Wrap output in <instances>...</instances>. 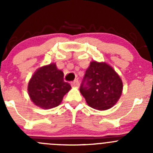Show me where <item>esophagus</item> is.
Here are the masks:
<instances>
[{
    "mask_svg": "<svg viewBox=\"0 0 153 153\" xmlns=\"http://www.w3.org/2000/svg\"><path fill=\"white\" fill-rule=\"evenodd\" d=\"M79 81H78V80H75V81H74L72 83V86H75V87H79Z\"/></svg>",
    "mask_w": 153,
    "mask_h": 153,
    "instance_id": "34e87169",
    "label": "esophagus"
}]
</instances>
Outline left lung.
Segmentation results:
<instances>
[{
    "label": "left lung",
    "mask_w": 153,
    "mask_h": 153,
    "mask_svg": "<svg viewBox=\"0 0 153 153\" xmlns=\"http://www.w3.org/2000/svg\"><path fill=\"white\" fill-rule=\"evenodd\" d=\"M122 91V80L113 68L106 62L91 61L80 87L88 105L98 110L110 109Z\"/></svg>",
    "instance_id": "8db88e82"
}]
</instances>
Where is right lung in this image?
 Returning <instances> with one entry per match:
<instances>
[{
	"instance_id": "add662e5",
	"label": "right lung",
	"mask_w": 153,
	"mask_h": 153,
	"mask_svg": "<svg viewBox=\"0 0 153 153\" xmlns=\"http://www.w3.org/2000/svg\"><path fill=\"white\" fill-rule=\"evenodd\" d=\"M70 89L69 83L64 81V72L57 68L55 63L38 68L27 87L31 101L44 109L58 106Z\"/></svg>"
}]
</instances>
